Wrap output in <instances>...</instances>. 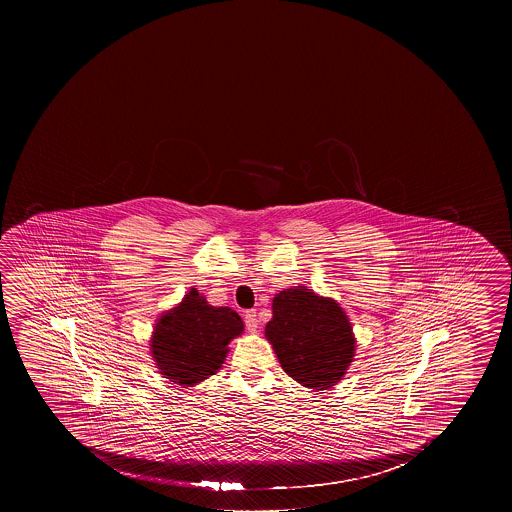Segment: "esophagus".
I'll return each mask as SVG.
<instances>
[{"label": "esophagus", "instance_id": "34e87169", "mask_svg": "<svg viewBox=\"0 0 512 512\" xmlns=\"http://www.w3.org/2000/svg\"><path fill=\"white\" fill-rule=\"evenodd\" d=\"M244 323H246V328H248L250 332H255V330L259 328L257 312H255V310H246V312H244Z\"/></svg>", "mask_w": 512, "mask_h": 512}]
</instances>
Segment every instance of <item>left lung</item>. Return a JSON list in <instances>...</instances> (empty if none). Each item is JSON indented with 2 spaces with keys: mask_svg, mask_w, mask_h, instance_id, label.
I'll list each match as a JSON object with an SVG mask.
<instances>
[{
  "mask_svg": "<svg viewBox=\"0 0 512 512\" xmlns=\"http://www.w3.org/2000/svg\"><path fill=\"white\" fill-rule=\"evenodd\" d=\"M266 337L285 373L318 391L341 380L355 353L352 325L343 309L303 285L275 296Z\"/></svg>",
  "mask_w": 512,
  "mask_h": 512,
  "instance_id": "obj_1",
  "label": "left lung"
}]
</instances>
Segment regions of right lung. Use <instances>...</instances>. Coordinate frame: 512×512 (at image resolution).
I'll return each mask as SVG.
<instances>
[{
  "label": "right lung",
  "mask_w": 512,
  "mask_h": 512,
  "mask_svg": "<svg viewBox=\"0 0 512 512\" xmlns=\"http://www.w3.org/2000/svg\"><path fill=\"white\" fill-rule=\"evenodd\" d=\"M243 330V319L235 310L212 307L193 289L159 319L151 353L160 373L171 382L194 386L221 368L228 343Z\"/></svg>",
  "instance_id": "1"
}]
</instances>
